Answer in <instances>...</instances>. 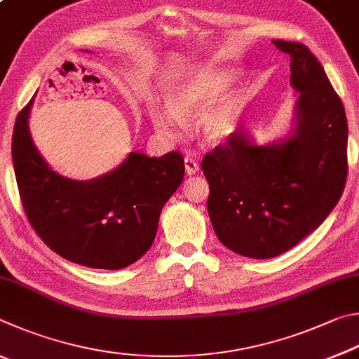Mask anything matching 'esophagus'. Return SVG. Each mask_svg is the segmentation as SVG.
I'll list each match as a JSON object with an SVG mask.
<instances>
[{
    "label": "esophagus",
    "mask_w": 359,
    "mask_h": 359,
    "mask_svg": "<svg viewBox=\"0 0 359 359\" xmlns=\"http://www.w3.org/2000/svg\"><path fill=\"white\" fill-rule=\"evenodd\" d=\"M184 168H186V175H189V176L196 175L200 170L198 163L194 159H191V157H186V159H184Z\"/></svg>",
    "instance_id": "esophagus-1"
}]
</instances>
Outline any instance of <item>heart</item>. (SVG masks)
I'll use <instances>...</instances> for the list:
<instances>
[{
	"mask_svg": "<svg viewBox=\"0 0 359 359\" xmlns=\"http://www.w3.org/2000/svg\"><path fill=\"white\" fill-rule=\"evenodd\" d=\"M231 81L224 69L203 67L168 93L167 102L153 100L148 105L149 119L161 135L175 138L184 128L183 118L200 114L198 128L208 142H222L238 124V105L231 97L217 98Z\"/></svg>",
	"mask_w": 359,
	"mask_h": 359,
	"instance_id": "1",
	"label": "heart"
}]
</instances>
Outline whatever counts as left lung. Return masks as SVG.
Here are the masks:
<instances>
[{
	"label": "left lung",
	"mask_w": 359,
	"mask_h": 359,
	"mask_svg": "<svg viewBox=\"0 0 359 359\" xmlns=\"http://www.w3.org/2000/svg\"><path fill=\"white\" fill-rule=\"evenodd\" d=\"M273 43L290 58L298 94L290 130L260 144L238 129L202 162L212 229L224 246L249 259H273L318 229L347 180L342 100L304 43Z\"/></svg>",
	"instance_id": "obj_1"
}]
</instances>
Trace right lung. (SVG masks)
<instances>
[{
	"label": "right lung",
	"instance_id": "right-lung-1",
	"mask_svg": "<svg viewBox=\"0 0 359 359\" xmlns=\"http://www.w3.org/2000/svg\"><path fill=\"white\" fill-rule=\"evenodd\" d=\"M33 102L18 113L12 134V162L28 221L69 262L97 269L132 265L151 248L163 205L183 181V156L172 151L148 157L132 151L97 178H66L52 170L33 142Z\"/></svg>",
	"mask_w": 359,
	"mask_h": 359
}]
</instances>
